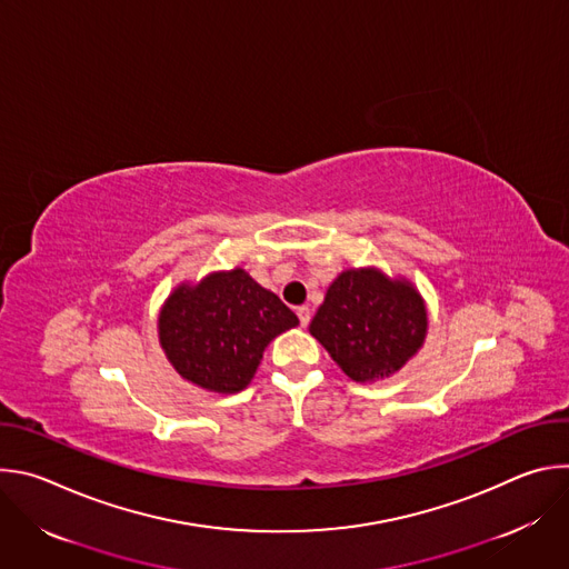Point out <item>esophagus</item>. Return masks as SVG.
Listing matches in <instances>:
<instances>
[{"label": "esophagus", "instance_id": "1", "mask_svg": "<svg viewBox=\"0 0 569 569\" xmlns=\"http://www.w3.org/2000/svg\"><path fill=\"white\" fill-rule=\"evenodd\" d=\"M310 308L308 306H299L297 308V317H299V323H301V327H308V321H310Z\"/></svg>", "mask_w": 569, "mask_h": 569}]
</instances>
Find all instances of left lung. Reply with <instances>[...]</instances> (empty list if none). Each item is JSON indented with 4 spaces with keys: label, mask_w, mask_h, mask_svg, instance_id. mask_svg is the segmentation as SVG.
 Instances as JSON below:
<instances>
[{
    "label": "left lung",
    "mask_w": 569,
    "mask_h": 569,
    "mask_svg": "<svg viewBox=\"0 0 569 569\" xmlns=\"http://www.w3.org/2000/svg\"><path fill=\"white\" fill-rule=\"evenodd\" d=\"M426 331L421 295L378 270L342 272L310 321L312 338L356 382L398 371L421 349Z\"/></svg>",
    "instance_id": "1"
}]
</instances>
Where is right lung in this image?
<instances>
[{
    "label": "right lung",
    "mask_w": 569,
    "mask_h": 569,
    "mask_svg": "<svg viewBox=\"0 0 569 569\" xmlns=\"http://www.w3.org/2000/svg\"><path fill=\"white\" fill-rule=\"evenodd\" d=\"M297 315L246 270L209 274L180 286L159 315V342L178 373L209 391L246 389L279 333Z\"/></svg>",
    "instance_id": "obj_1"
}]
</instances>
